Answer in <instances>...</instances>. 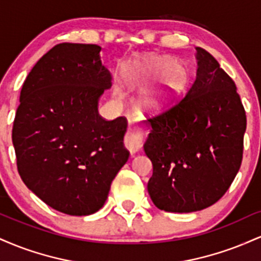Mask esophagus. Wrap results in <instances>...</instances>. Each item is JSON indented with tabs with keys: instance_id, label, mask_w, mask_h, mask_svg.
Instances as JSON below:
<instances>
[{
	"instance_id": "obj_1",
	"label": "esophagus",
	"mask_w": 261,
	"mask_h": 261,
	"mask_svg": "<svg viewBox=\"0 0 261 261\" xmlns=\"http://www.w3.org/2000/svg\"><path fill=\"white\" fill-rule=\"evenodd\" d=\"M145 135L146 131L142 130V128H137V130L127 135L126 139H125V146H126V148L130 151L131 154L136 153L142 147V141Z\"/></svg>"
}]
</instances>
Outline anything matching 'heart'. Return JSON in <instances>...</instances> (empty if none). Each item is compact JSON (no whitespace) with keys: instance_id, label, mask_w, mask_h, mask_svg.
<instances>
[{"instance_id":"obj_1","label":"heart","mask_w":261,"mask_h":261,"mask_svg":"<svg viewBox=\"0 0 261 261\" xmlns=\"http://www.w3.org/2000/svg\"><path fill=\"white\" fill-rule=\"evenodd\" d=\"M161 89L147 99L149 109L160 112L169 106L176 94L181 92L187 82V70L181 64L173 62L168 56H148L139 60H134L128 67L127 81L130 86L141 85L148 80L160 76L161 72ZM119 95V93H115Z\"/></svg>"}]
</instances>
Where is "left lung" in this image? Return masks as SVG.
<instances>
[{
	"instance_id": "left-lung-1",
	"label": "left lung",
	"mask_w": 261,
	"mask_h": 261,
	"mask_svg": "<svg viewBox=\"0 0 261 261\" xmlns=\"http://www.w3.org/2000/svg\"><path fill=\"white\" fill-rule=\"evenodd\" d=\"M197 71L182 99L149 118L145 153L153 164L147 189L167 212L214 205L234 180L243 158L247 116L233 80L196 47Z\"/></svg>"
}]
</instances>
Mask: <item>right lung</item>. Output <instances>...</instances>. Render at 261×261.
<instances>
[{
	"instance_id": "right-lung-1",
	"label": "right lung",
	"mask_w": 261,
	"mask_h": 261,
	"mask_svg": "<svg viewBox=\"0 0 261 261\" xmlns=\"http://www.w3.org/2000/svg\"><path fill=\"white\" fill-rule=\"evenodd\" d=\"M93 44H58L23 83L12 142L27 188L50 207L87 216L103 207L126 163L127 120L98 114L112 76Z\"/></svg>"
}]
</instances>
